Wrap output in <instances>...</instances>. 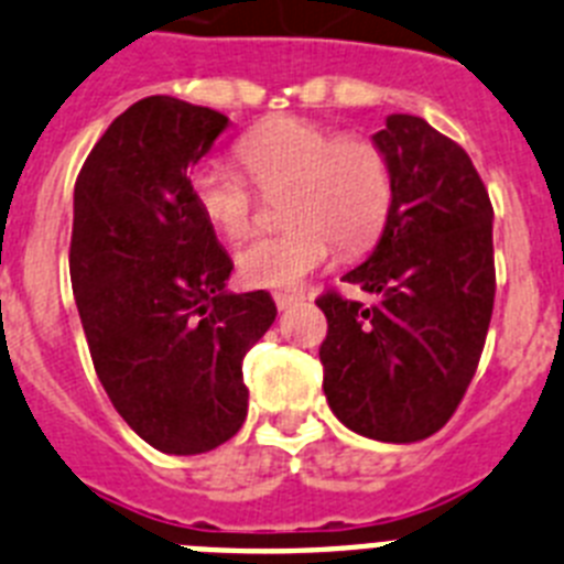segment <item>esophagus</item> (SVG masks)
<instances>
[{
  "label": "esophagus",
  "instance_id": "obj_1",
  "mask_svg": "<svg viewBox=\"0 0 564 564\" xmlns=\"http://www.w3.org/2000/svg\"><path fill=\"white\" fill-rule=\"evenodd\" d=\"M302 300H305L302 293H276V296H273V302H276L279 311H288V307L300 305Z\"/></svg>",
  "mask_w": 564,
  "mask_h": 564
}]
</instances>
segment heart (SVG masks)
I'll use <instances>...</instances> for the list:
<instances>
[{
    "mask_svg": "<svg viewBox=\"0 0 564 564\" xmlns=\"http://www.w3.org/2000/svg\"><path fill=\"white\" fill-rule=\"evenodd\" d=\"M236 162L262 196L282 194L285 234L262 236L236 253L248 288L291 291L328 262L334 242L370 245L391 210V165L379 144L307 119H271L236 144ZM196 210L214 230L239 239L253 223V196L239 173L205 162L191 173Z\"/></svg>",
    "mask_w": 564,
    "mask_h": 564,
    "instance_id": "obj_1",
    "label": "heart"
}]
</instances>
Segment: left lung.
I'll use <instances>...</instances> for the list:
<instances>
[{
	"label": "left lung",
	"instance_id": "left-lung-1",
	"mask_svg": "<svg viewBox=\"0 0 564 564\" xmlns=\"http://www.w3.org/2000/svg\"><path fill=\"white\" fill-rule=\"evenodd\" d=\"M391 165L377 248L341 276L370 302L325 293L319 359L336 420L377 442L427 440L468 391L494 314V208L459 144L411 113L370 137Z\"/></svg>",
	"mask_w": 564,
	"mask_h": 564
}]
</instances>
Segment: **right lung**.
<instances>
[{
  "label": "right lung",
  "mask_w": 564,
  "mask_h": 564,
  "mask_svg": "<svg viewBox=\"0 0 564 564\" xmlns=\"http://www.w3.org/2000/svg\"><path fill=\"white\" fill-rule=\"evenodd\" d=\"M230 119L148 96L110 122L74 187L70 282L96 377L162 454L228 442L248 416L242 359L276 319L234 293V262L191 196V167Z\"/></svg>",
  "instance_id": "obj_1"
}]
</instances>
